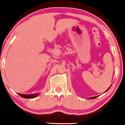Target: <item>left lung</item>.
I'll return each instance as SVG.
<instances>
[{"label":"left lung","instance_id":"obj_1","mask_svg":"<svg viewBox=\"0 0 125 125\" xmlns=\"http://www.w3.org/2000/svg\"><path fill=\"white\" fill-rule=\"evenodd\" d=\"M111 86L109 87V88L108 89H107V91H108V90L109 89V88H110V87H111ZM105 91V92H106V91ZM97 97V96H95V97H89V98H88V99H95V98H96V97Z\"/></svg>","mask_w":125,"mask_h":125}]
</instances>
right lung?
Returning <instances> with one entry per match:
<instances>
[{
  "instance_id": "1",
  "label": "right lung",
  "mask_w": 125,
  "mask_h": 125,
  "mask_svg": "<svg viewBox=\"0 0 125 125\" xmlns=\"http://www.w3.org/2000/svg\"><path fill=\"white\" fill-rule=\"evenodd\" d=\"M20 96H21L23 98L26 99H32L34 97H36L39 95V93H35L33 94H18Z\"/></svg>"
}]
</instances>
